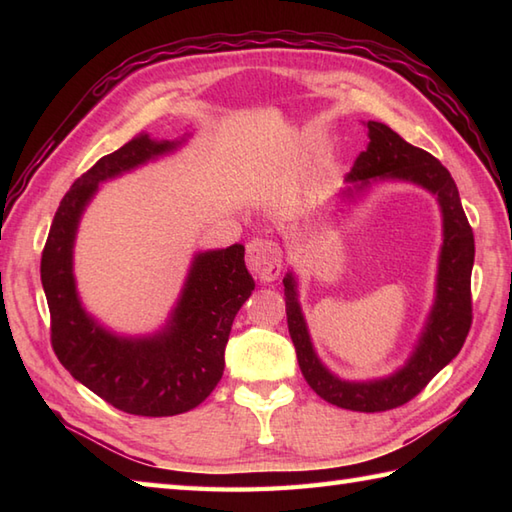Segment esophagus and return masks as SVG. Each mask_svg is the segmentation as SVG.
Here are the masks:
<instances>
[{
	"label": "esophagus",
	"instance_id": "esophagus-1",
	"mask_svg": "<svg viewBox=\"0 0 512 512\" xmlns=\"http://www.w3.org/2000/svg\"><path fill=\"white\" fill-rule=\"evenodd\" d=\"M246 264L250 273L262 281H275L281 273L279 250L268 239H253L246 244Z\"/></svg>",
	"mask_w": 512,
	"mask_h": 512
}]
</instances>
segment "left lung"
Segmentation results:
<instances>
[{
  "label": "left lung",
  "mask_w": 512,
  "mask_h": 512,
  "mask_svg": "<svg viewBox=\"0 0 512 512\" xmlns=\"http://www.w3.org/2000/svg\"><path fill=\"white\" fill-rule=\"evenodd\" d=\"M367 149L347 173L343 202H358L383 182H409L436 195L442 215V246L438 255L436 295L418 341L405 365L383 378L347 380L330 372L314 343L299 303V279L288 270L284 277L290 339L295 343L303 378L330 405L350 411H387L405 405L447 367L471 330V270L475 259L473 231L466 220L460 193L442 162L424 149L409 145L385 123L367 121Z\"/></svg>",
  "instance_id": "1"
}]
</instances>
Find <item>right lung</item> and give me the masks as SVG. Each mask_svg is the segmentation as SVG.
Listing matches in <instances>:
<instances>
[{"mask_svg": "<svg viewBox=\"0 0 512 512\" xmlns=\"http://www.w3.org/2000/svg\"><path fill=\"white\" fill-rule=\"evenodd\" d=\"M138 134L103 156L63 195L41 255V284L50 308L52 347L61 365L112 407L134 416H176L211 394L224 374L231 325L255 281L244 246L198 250L176 306L160 330L118 334L85 310L76 290L74 242L81 217L101 184L169 156L187 143Z\"/></svg>", "mask_w": 512, "mask_h": 512, "instance_id": "add662e5", "label": "right lung"}]
</instances>
